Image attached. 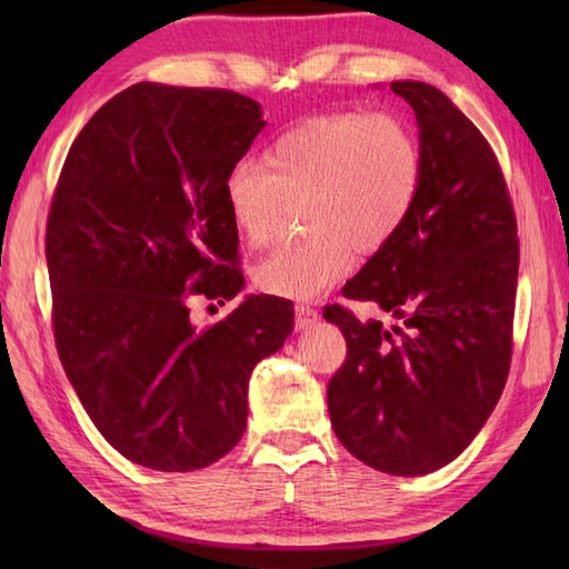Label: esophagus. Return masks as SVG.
I'll return each instance as SVG.
<instances>
[{
  "mask_svg": "<svg viewBox=\"0 0 569 569\" xmlns=\"http://www.w3.org/2000/svg\"><path fill=\"white\" fill-rule=\"evenodd\" d=\"M318 318H320V312H318L316 308H310V306H296V328H298V330L310 328L312 322H318Z\"/></svg>",
  "mask_w": 569,
  "mask_h": 569,
  "instance_id": "esophagus-1",
  "label": "esophagus"
}]
</instances>
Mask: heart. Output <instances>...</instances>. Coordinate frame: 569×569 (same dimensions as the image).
Returning a JSON list of instances; mask_svg holds the SVG:
<instances>
[{"label": "heart", "mask_w": 569, "mask_h": 569, "mask_svg": "<svg viewBox=\"0 0 569 569\" xmlns=\"http://www.w3.org/2000/svg\"><path fill=\"white\" fill-rule=\"evenodd\" d=\"M426 159L403 117L332 112L278 134L266 161L241 156L227 168L222 196L239 237L261 247L288 200L300 202L310 234L266 257L253 281L263 293L316 300L355 269V249L373 253L413 214Z\"/></svg>", "instance_id": "obj_1"}]
</instances>
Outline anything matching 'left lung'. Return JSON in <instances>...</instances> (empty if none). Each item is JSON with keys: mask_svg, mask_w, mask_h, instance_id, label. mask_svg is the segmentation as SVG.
<instances>
[{"mask_svg": "<svg viewBox=\"0 0 569 569\" xmlns=\"http://www.w3.org/2000/svg\"><path fill=\"white\" fill-rule=\"evenodd\" d=\"M413 107L426 176L413 214L342 296L401 325L361 322L342 306L347 359L328 383L335 435L361 462L396 477L445 467L477 438L509 379L518 227L497 153L447 94L398 80Z\"/></svg>", "mask_w": 569, "mask_h": 569, "instance_id": "8db88e82", "label": "left lung"}]
</instances>
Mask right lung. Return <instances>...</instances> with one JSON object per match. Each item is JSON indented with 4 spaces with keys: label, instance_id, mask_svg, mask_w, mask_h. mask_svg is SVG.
<instances>
[{
    "label": "right lung",
    "instance_id": "obj_1",
    "mask_svg": "<svg viewBox=\"0 0 569 569\" xmlns=\"http://www.w3.org/2000/svg\"><path fill=\"white\" fill-rule=\"evenodd\" d=\"M263 124L247 94L137 82L92 114L58 178L46 261L60 365L104 440L149 469L232 450L253 367L293 332L286 298L251 296L204 328L188 306L244 286L222 180Z\"/></svg>",
    "mask_w": 569,
    "mask_h": 569
}]
</instances>
